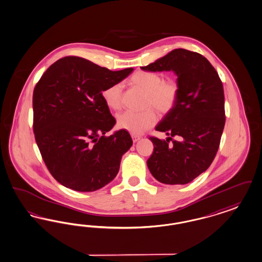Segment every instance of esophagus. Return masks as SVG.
Masks as SVG:
<instances>
[{
	"label": "esophagus",
	"mask_w": 262,
	"mask_h": 262,
	"mask_svg": "<svg viewBox=\"0 0 262 262\" xmlns=\"http://www.w3.org/2000/svg\"><path fill=\"white\" fill-rule=\"evenodd\" d=\"M132 138H133V141H134V142H136V141H138L141 137L139 136H135V135H133V136H132Z\"/></svg>",
	"instance_id": "esophagus-1"
}]
</instances>
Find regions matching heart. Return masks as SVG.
Instances as JSON below:
<instances>
[{
    "label": "heart",
    "mask_w": 262,
    "mask_h": 262,
    "mask_svg": "<svg viewBox=\"0 0 262 262\" xmlns=\"http://www.w3.org/2000/svg\"><path fill=\"white\" fill-rule=\"evenodd\" d=\"M130 83L145 94L143 111H126L118 116L119 127L133 135H140L145 129L154 126L156 115L149 108L152 107L159 114L168 113L178 100V84L172 79L163 80L161 75L148 71H138L130 77ZM105 104L110 109L118 111L122 108V84H110L102 92Z\"/></svg>",
    "instance_id": "1"
}]
</instances>
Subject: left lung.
I'll return each instance as SVG.
<instances>
[{
	"label": "left lung",
	"mask_w": 262,
	"mask_h": 262,
	"mask_svg": "<svg viewBox=\"0 0 262 262\" xmlns=\"http://www.w3.org/2000/svg\"><path fill=\"white\" fill-rule=\"evenodd\" d=\"M141 69L173 71L178 76V100L156 126L168 137H150L154 151L147 166L162 183L187 184L208 169L219 150L225 125L222 82L206 57L184 49L173 50Z\"/></svg>",
	"instance_id": "1"
}]
</instances>
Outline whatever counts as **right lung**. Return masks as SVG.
Listing matches in <instances>:
<instances>
[{"label":"right lung","mask_w":262,"mask_h":262,"mask_svg":"<svg viewBox=\"0 0 262 262\" xmlns=\"http://www.w3.org/2000/svg\"><path fill=\"white\" fill-rule=\"evenodd\" d=\"M134 71H111L66 56L42 74L33 94V129L42 160L60 184L79 192L102 188L116 178L133 145L125 129L104 135L116 120L102 92Z\"/></svg>","instance_id":"1"}]
</instances>
